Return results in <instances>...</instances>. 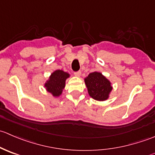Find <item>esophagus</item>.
<instances>
[{
  "instance_id": "34e87169",
  "label": "esophagus",
  "mask_w": 155,
  "mask_h": 155,
  "mask_svg": "<svg viewBox=\"0 0 155 155\" xmlns=\"http://www.w3.org/2000/svg\"><path fill=\"white\" fill-rule=\"evenodd\" d=\"M74 75L76 76H77V77H79V76H81V71H77V72H75L74 73Z\"/></svg>"
}]
</instances>
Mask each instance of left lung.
I'll return each mask as SVG.
<instances>
[{
  "instance_id": "obj_1",
  "label": "left lung",
  "mask_w": 155,
  "mask_h": 155,
  "mask_svg": "<svg viewBox=\"0 0 155 155\" xmlns=\"http://www.w3.org/2000/svg\"><path fill=\"white\" fill-rule=\"evenodd\" d=\"M85 83L88 94L96 101L107 100L112 90L111 82L99 72L91 73L85 79Z\"/></svg>"
}]
</instances>
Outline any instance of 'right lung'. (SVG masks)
Masks as SVG:
<instances>
[{"label":"right lung","instance_id":"obj_1","mask_svg":"<svg viewBox=\"0 0 155 155\" xmlns=\"http://www.w3.org/2000/svg\"><path fill=\"white\" fill-rule=\"evenodd\" d=\"M70 74L61 70H57L53 72L48 79L45 83L44 87L48 92L51 93L53 97H59L62 94L63 89L65 87V82Z\"/></svg>","mask_w":155,"mask_h":155}]
</instances>
